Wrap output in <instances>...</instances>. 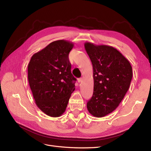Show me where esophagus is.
<instances>
[{
    "label": "esophagus",
    "mask_w": 151,
    "mask_h": 151,
    "mask_svg": "<svg viewBox=\"0 0 151 151\" xmlns=\"http://www.w3.org/2000/svg\"><path fill=\"white\" fill-rule=\"evenodd\" d=\"M82 80H83V79H82V78H79L78 79H77V81H78V83H80L82 81Z\"/></svg>",
    "instance_id": "esophagus-1"
}]
</instances>
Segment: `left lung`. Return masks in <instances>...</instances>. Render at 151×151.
<instances>
[{"label":"left lung","instance_id":"obj_1","mask_svg":"<svg viewBox=\"0 0 151 151\" xmlns=\"http://www.w3.org/2000/svg\"><path fill=\"white\" fill-rule=\"evenodd\" d=\"M84 47L93 68V94L87 108L95 117H103L118 107L129 89L133 76L129 61L108 45L86 42Z\"/></svg>","mask_w":151,"mask_h":151}]
</instances>
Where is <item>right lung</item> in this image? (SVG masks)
<instances>
[{
    "mask_svg": "<svg viewBox=\"0 0 151 151\" xmlns=\"http://www.w3.org/2000/svg\"><path fill=\"white\" fill-rule=\"evenodd\" d=\"M74 44L55 41L32 56L28 66V81L37 106L46 115L60 116L75 90L68 54Z\"/></svg>",
    "mask_w": 151,
    "mask_h": 151,
    "instance_id": "add662e5",
    "label": "right lung"
}]
</instances>
